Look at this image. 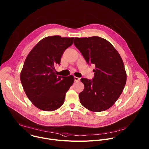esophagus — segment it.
Here are the masks:
<instances>
[{"label":"esophagus","mask_w":149,"mask_h":149,"mask_svg":"<svg viewBox=\"0 0 149 149\" xmlns=\"http://www.w3.org/2000/svg\"><path fill=\"white\" fill-rule=\"evenodd\" d=\"M74 80H75V81H76V82H78V81H80V78L75 77H74Z\"/></svg>","instance_id":"34e87169"}]
</instances>
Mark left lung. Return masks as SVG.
<instances>
[{"mask_svg": "<svg viewBox=\"0 0 149 149\" xmlns=\"http://www.w3.org/2000/svg\"><path fill=\"white\" fill-rule=\"evenodd\" d=\"M74 43L86 63L96 68L92 79H81L85 87L79 94L80 102L93 112L106 111L116 102L125 86L123 60L114 47L103 38L76 37Z\"/></svg>", "mask_w": 149, "mask_h": 149, "instance_id": "1", "label": "left lung"}]
</instances>
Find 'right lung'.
I'll list each match as a JSON object with an SVG mask.
<instances>
[{"label":"right lung","instance_id":"obj_1","mask_svg":"<svg viewBox=\"0 0 149 149\" xmlns=\"http://www.w3.org/2000/svg\"><path fill=\"white\" fill-rule=\"evenodd\" d=\"M73 41V37H47L28 54L20 80L27 96L37 108L53 111L64 104L66 92L73 84L74 78L72 75H57L54 67L60 64L64 51Z\"/></svg>","mask_w":149,"mask_h":149}]
</instances>
